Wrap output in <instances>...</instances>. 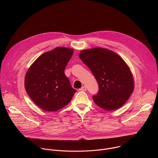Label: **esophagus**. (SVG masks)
I'll return each instance as SVG.
<instances>
[{
    "label": "esophagus",
    "instance_id": "esophagus-1",
    "mask_svg": "<svg viewBox=\"0 0 158 158\" xmlns=\"http://www.w3.org/2000/svg\"><path fill=\"white\" fill-rule=\"evenodd\" d=\"M86 88L85 86H82V87L79 89V91H83V92H85V91H86Z\"/></svg>",
    "mask_w": 158,
    "mask_h": 158
}]
</instances>
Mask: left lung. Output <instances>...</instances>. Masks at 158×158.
<instances>
[{
    "mask_svg": "<svg viewBox=\"0 0 158 158\" xmlns=\"http://www.w3.org/2000/svg\"><path fill=\"white\" fill-rule=\"evenodd\" d=\"M79 56L98 82V92L93 95L95 103L107 111L122 107L134 89L133 77L122 58L102 48L83 50Z\"/></svg>",
    "mask_w": 158,
    "mask_h": 158,
    "instance_id": "obj_1",
    "label": "left lung"
}]
</instances>
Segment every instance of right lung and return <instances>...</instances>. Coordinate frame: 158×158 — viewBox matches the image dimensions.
I'll return each instance as SVG.
<instances>
[{"label": "right lung", "mask_w": 158, "mask_h": 158, "mask_svg": "<svg viewBox=\"0 0 158 158\" xmlns=\"http://www.w3.org/2000/svg\"><path fill=\"white\" fill-rule=\"evenodd\" d=\"M73 49L58 47L38 57L27 70L25 88L41 109L55 111L67 105L76 90L64 73Z\"/></svg>", "instance_id": "right-lung-1"}]
</instances>
